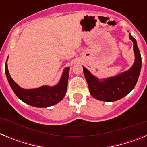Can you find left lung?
Returning a JSON list of instances; mask_svg holds the SVG:
<instances>
[{"label": "left lung", "mask_w": 147, "mask_h": 147, "mask_svg": "<svg viewBox=\"0 0 147 147\" xmlns=\"http://www.w3.org/2000/svg\"><path fill=\"white\" fill-rule=\"evenodd\" d=\"M129 39L133 42L136 60L129 70L113 77L99 81L91 74L86 67L83 71L88 84L90 93L93 98L104 102H114L124 97L136 86L141 68V57L136 39L129 34Z\"/></svg>", "instance_id": "8db88e82"}]
</instances>
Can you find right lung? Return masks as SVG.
<instances>
[{
	"mask_svg": "<svg viewBox=\"0 0 147 147\" xmlns=\"http://www.w3.org/2000/svg\"><path fill=\"white\" fill-rule=\"evenodd\" d=\"M68 69L69 68L67 67L64 70L61 80L55 86H42L36 89L26 90L18 86V84L11 79L8 71L6 62L5 65L6 77L14 93L23 102L37 107H50L57 104L64 98L67 87Z\"/></svg>",
	"mask_w": 147,
	"mask_h": 147,
	"instance_id": "1",
	"label": "right lung"
}]
</instances>
